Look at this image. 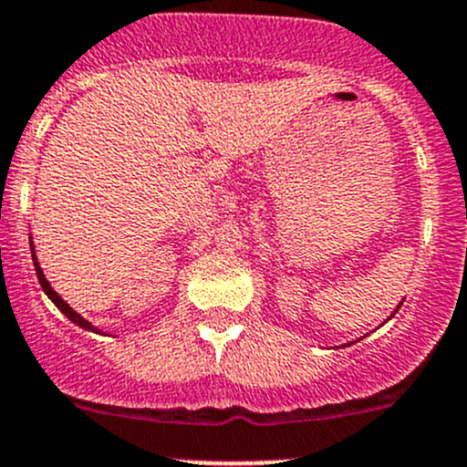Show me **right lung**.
<instances>
[{
	"label": "right lung",
	"instance_id": "right-lung-1",
	"mask_svg": "<svg viewBox=\"0 0 467 467\" xmlns=\"http://www.w3.org/2000/svg\"><path fill=\"white\" fill-rule=\"evenodd\" d=\"M31 251H33V244H31ZM33 264H36V275H37V280H40V286H42V291H45V294H47V296H49V300H51V303H54V305H56V307H58V309H60V312H63V314H65V317H67V318H69V321H72V323H77V325H78V327H83V329H89V332H99V329H97V327H94V325H92V323H88V321H86V318H83V317H81V314H77V312H74V309H72V307H69V305H67V303H65V300H63V298H60V296H58V294H56V291H54V289H51L49 280H47V277H45V273H42V268H40V264H37V260H36V255H33Z\"/></svg>",
	"mask_w": 467,
	"mask_h": 467
}]
</instances>
